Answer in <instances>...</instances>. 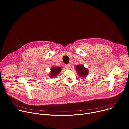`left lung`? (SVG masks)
<instances>
[{"label": "left lung", "instance_id": "obj_1", "mask_svg": "<svg viewBox=\"0 0 129 129\" xmlns=\"http://www.w3.org/2000/svg\"><path fill=\"white\" fill-rule=\"evenodd\" d=\"M84 69V72H83V69ZM81 71H82V69H81ZM78 73H80L81 74V76H86V74H87L88 73V71H87V69H86V68L84 66H82V72H78Z\"/></svg>", "mask_w": 129, "mask_h": 129}]
</instances>
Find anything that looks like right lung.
Returning <instances> with one entry per match:
<instances>
[{
    "instance_id": "right-lung-1",
    "label": "right lung",
    "mask_w": 129,
    "mask_h": 129,
    "mask_svg": "<svg viewBox=\"0 0 129 129\" xmlns=\"http://www.w3.org/2000/svg\"><path fill=\"white\" fill-rule=\"evenodd\" d=\"M60 73V71H57V70H54V69H52V71H51V72H50V73H53V74H58V73Z\"/></svg>"
}]
</instances>
